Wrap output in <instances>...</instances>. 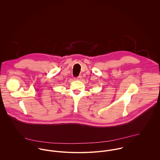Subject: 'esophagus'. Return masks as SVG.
I'll return each mask as SVG.
<instances>
[{"label": "esophagus", "instance_id": "1", "mask_svg": "<svg viewBox=\"0 0 160 160\" xmlns=\"http://www.w3.org/2000/svg\"><path fill=\"white\" fill-rule=\"evenodd\" d=\"M75 79H76V80H78V81H81V80L82 79V76H78L77 78H76Z\"/></svg>", "mask_w": 160, "mask_h": 160}]
</instances>
